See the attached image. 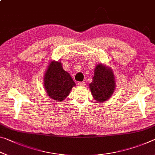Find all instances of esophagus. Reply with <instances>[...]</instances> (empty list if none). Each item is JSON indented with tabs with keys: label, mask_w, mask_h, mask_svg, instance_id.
Instances as JSON below:
<instances>
[{
	"label": "esophagus",
	"mask_w": 155,
	"mask_h": 155,
	"mask_svg": "<svg viewBox=\"0 0 155 155\" xmlns=\"http://www.w3.org/2000/svg\"><path fill=\"white\" fill-rule=\"evenodd\" d=\"M78 85H80V86H84V85H85V82H83V81L78 82Z\"/></svg>",
	"instance_id": "1"
}]
</instances>
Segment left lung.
<instances>
[{
    "label": "left lung",
    "mask_w": 155,
    "mask_h": 155,
    "mask_svg": "<svg viewBox=\"0 0 155 155\" xmlns=\"http://www.w3.org/2000/svg\"><path fill=\"white\" fill-rule=\"evenodd\" d=\"M90 87L93 97L97 101L102 102L109 99L115 88L112 71L101 64L98 65L95 68Z\"/></svg>",
    "instance_id": "8db88e82"
}]
</instances>
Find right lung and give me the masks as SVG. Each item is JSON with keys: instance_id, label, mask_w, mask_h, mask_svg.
Returning <instances> with one entry per match:
<instances>
[{"instance_id": "obj_1", "label": "right lung", "mask_w": 155, "mask_h": 155, "mask_svg": "<svg viewBox=\"0 0 155 155\" xmlns=\"http://www.w3.org/2000/svg\"><path fill=\"white\" fill-rule=\"evenodd\" d=\"M44 84L48 96L51 99L61 102L70 94L75 83L69 74L63 70L60 62L52 61L48 66Z\"/></svg>"}]
</instances>
